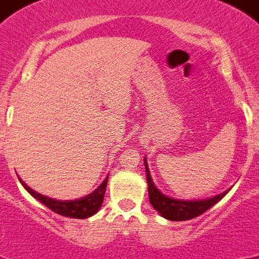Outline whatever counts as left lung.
Instances as JSON below:
<instances>
[{"mask_svg": "<svg viewBox=\"0 0 259 259\" xmlns=\"http://www.w3.org/2000/svg\"><path fill=\"white\" fill-rule=\"evenodd\" d=\"M146 171V182H148V191H149V201L152 206L157 210L163 218L168 221L180 222V221H188L193 219L198 215L209 210L210 207L214 206L215 203L221 201L222 198L227 194L230 189L221 194H217L214 197L205 198V200H176V198L164 196L159 189L157 188L150 178L149 168H148V162L144 159Z\"/></svg>", "mask_w": 259, "mask_h": 259, "instance_id": "obj_1", "label": "left lung"}]
</instances>
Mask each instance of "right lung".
<instances>
[{"mask_svg":"<svg viewBox=\"0 0 259 259\" xmlns=\"http://www.w3.org/2000/svg\"><path fill=\"white\" fill-rule=\"evenodd\" d=\"M107 180H109V176H106V179L101 183V185L95 192H92V193L85 196V197L71 201H59L37 193V192H35L32 188H29L28 185L19 178L20 184L26 188V191L31 196H33L36 200L40 201L41 203H44L45 206L49 207L52 211L57 212L59 215H63V217L76 219L89 218V217L95 215L100 210V207L102 205V201H104L105 192H106Z\"/></svg>","mask_w":259,"mask_h":259,"instance_id":"add662e5","label":"right lung"}]
</instances>
